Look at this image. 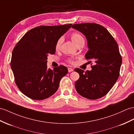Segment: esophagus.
Returning <instances> with one entry per match:
<instances>
[{
    "instance_id": "esophagus-1",
    "label": "esophagus",
    "mask_w": 134,
    "mask_h": 134,
    "mask_svg": "<svg viewBox=\"0 0 134 134\" xmlns=\"http://www.w3.org/2000/svg\"><path fill=\"white\" fill-rule=\"evenodd\" d=\"M73 71V69L72 68H68V71H69V72H71V71Z\"/></svg>"
}]
</instances>
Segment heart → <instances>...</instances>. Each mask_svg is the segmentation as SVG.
I'll return each mask as SVG.
<instances>
[{
  "instance_id": "b5f03b06",
  "label": "heart",
  "mask_w": 134,
  "mask_h": 134,
  "mask_svg": "<svg viewBox=\"0 0 134 134\" xmlns=\"http://www.w3.org/2000/svg\"><path fill=\"white\" fill-rule=\"evenodd\" d=\"M71 40H72V41L74 42V44L76 45V46H78V45H80L81 43H84L85 42V40L84 38L79 33H73L71 35ZM63 37H60L58 38V40L57 41L56 44V49L57 50H58L61 47V45L63 43ZM68 61L70 63H73V60H71V58H69L68 60Z\"/></svg>"
}]
</instances>
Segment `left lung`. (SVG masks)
<instances>
[{"instance_id": "1", "label": "left lung", "mask_w": 134, "mask_h": 134, "mask_svg": "<svg viewBox=\"0 0 134 134\" xmlns=\"http://www.w3.org/2000/svg\"><path fill=\"white\" fill-rule=\"evenodd\" d=\"M72 28L85 36L89 49L85 58L95 62L90 71L74 69L80 74L75 87L80 95L87 99L100 98L109 93L119 76L122 59L118 44L101 25L86 23L74 24Z\"/></svg>"}]
</instances>
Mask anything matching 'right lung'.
<instances>
[{"label": "right lung", "instance_id": "1", "mask_svg": "<svg viewBox=\"0 0 134 134\" xmlns=\"http://www.w3.org/2000/svg\"><path fill=\"white\" fill-rule=\"evenodd\" d=\"M72 24L40 26L29 30L12 51L11 67L19 89L28 98L42 100L52 96L59 87L62 77L68 73L64 65L47 68L49 54L56 52L58 38Z\"/></svg>", "mask_w": 134, "mask_h": 134}]
</instances>
